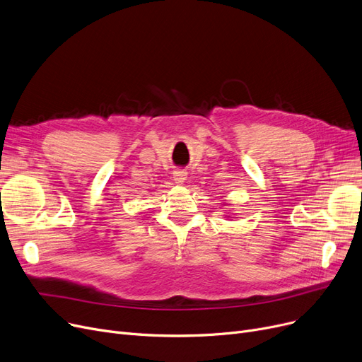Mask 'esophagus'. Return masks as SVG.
I'll list each match as a JSON object with an SVG mask.
<instances>
[{
    "instance_id": "obj_1",
    "label": "esophagus",
    "mask_w": 362,
    "mask_h": 362,
    "mask_svg": "<svg viewBox=\"0 0 362 362\" xmlns=\"http://www.w3.org/2000/svg\"><path fill=\"white\" fill-rule=\"evenodd\" d=\"M173 180H175L176 183H183L186 180V171L176 170L175 173H173Z\"/></svg>"
}]
</instances>
